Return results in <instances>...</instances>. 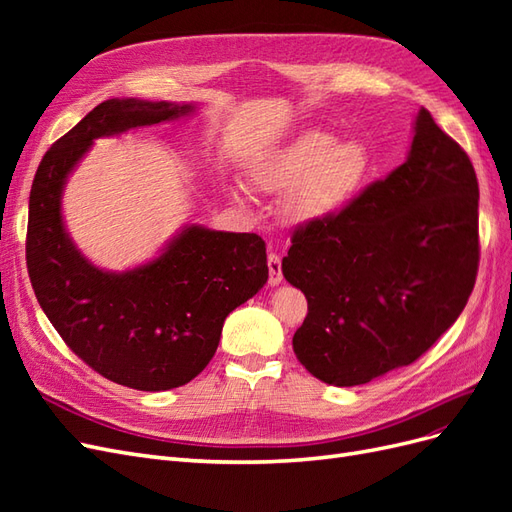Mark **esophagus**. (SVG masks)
Listing matches in <instances>:
<instances>
[{
	"label": "esophagus",
	"mask_w": 512,
	"mask_h": 512,
	"mask_svg": "<svg viewBox=\"0 0 512 512\" xmlns=\"http://www.w3.org/2000/svg\"><path fill=\"white\" fill-rule=\"evenodd\" d=\"M267 262H269V284H271V286L282 284V280H284V273H282V258L271 252V254H269V258H267Z\"/></svg>",
	"instance_id": "esophagus-1"
}]
</instances>
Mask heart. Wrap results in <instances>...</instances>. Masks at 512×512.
<instances>
[{"mask_svg": "<svg viewBox=\"0 0 512 512\" xmlns=\"http://www.w3.org/2000/svg\"><path fill=\"white\" fill-rule=\"evenodd\" d=\"M369 168L365 145H337L335 136L312 130L262 160L252 179L265 192H290L286 207L294 220H322L363 188Z\"/></svg>", "mask_w": 512, "mask_h": 512, "instance_id": "obj_1", "label": "heart"}]
</instances>
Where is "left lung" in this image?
<instances>
[{
    "label": "left lung",
    "mask_w": 512,
    "mask_h": 512,
    "mask_svg": "<svg viewBox=\"0 0 512 512\" xmlns=\"http://www.w3.org/2000/svg\"><path fill=\"white\" fill-rule=\"evenodd\" d=\"M290 241L282 271L307 299L294 354L322 382L365 384L421 359L466 307L480 260L474 166L421 108L408 160Z\"/></svg>",
    "instance_id": "1"
}]
</instances>
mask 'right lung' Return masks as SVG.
<instances>
[{"label":"right lung","instance_id":"obj_1","mask_svg":"<svg viewBox=\"0 0 512 512\" xmlns=\"http://www.w3.org/2000/svg\"><path fill=\"white\" fill-rule=\"evenodd\" d=\"M190 111L170 102L98 104L44 153L29 194L27 273L46 318L85 365L138 391L177 389L209 365L226 316L267 284V245L254 232L192 226L151 265L106 273L72 247L61 185L94 138Z\"/></svg>","mask_w":512,"mask_h":512}]
</instances>
